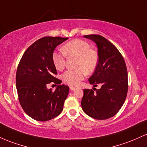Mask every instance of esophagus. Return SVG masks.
<instances>
[{
  "mask_svg": "<svg viewBox=\"0 0 147 147\" xmlns=\"http://www.w3.org/2000/svg\"><path fill=\"white\" fill-rule=\"evenodd\" d=\"M70 89L71 91H75V90L77 89L76 88H75V87H72V86H70Z\"/></svg>",
  "mask_w": 147,
  "mask_h": 147,
  "instance_id": "1",
  "label": "esophagus"
}]
</instances>
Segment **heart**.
Returning <instances> with one entry per match:
<instances>
[{
  "instance_id": "b5f03b06",
  "label": "heart",
  "mask_w": 147,
  "mask_h": 147,
  "mask_svg": "<svg viewBox=\"0 0 147 147\" xmlns=\"http://www.w3.org/2000/svg\"><path fill=\"white\" fill-rule=\"evenodd\" d=\"M64 54L69 57H76L75 70H67L62 78L63 82L71 86H78L86 74L94 72L98 63V54L90 49V45L84 40L75 39L64 45L62 47ZM52 62L57 70H63L65 65V57L62 53L52 54Z\"/></svg>"
}]
</instances>
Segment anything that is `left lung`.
<instances>
[{
  "mask_svg": "<svg viewBox=\"0 0 147 147\" xmlns=\"http://www.w3.org/2000/svg\"><path fill=\"white\" fill-rule=\"evenodd\" d=\"M98 48V63L88 82L100 88L84 89L81 105L87 115L104 120L114 117L123 105L128 93V72L124 59L117 48L100 35H84Z\"/></svg>",
  "mask_w": 147,
  "mask_h": 147,
  "instance_id": "obj_1",
  "label": "left lung"
}]
</instances>
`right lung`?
I'll return each instance as SVG.
<instances>
[{
  "instance_id": "1",
  "label": "right lung",
  "mask_w": 147,
  "mask_h": 147,
  "mask_svg": "<svg viewBox=\"0 0 147 147\" xmlns=\"http://www.w3.org/2000/svg\"><path fill=\"white\" fill-rule=\"evenodd\" d=\"M68 38H42L26 50L19 62L16 75V86L19 102L32 119L46 121L61 114L67 97L69 87L54 77L57 74L52 54L58 45ZM59 85L54 92L47 85Z\"/></svg>"
}]
</instances>
